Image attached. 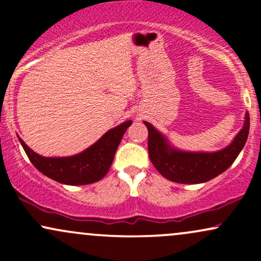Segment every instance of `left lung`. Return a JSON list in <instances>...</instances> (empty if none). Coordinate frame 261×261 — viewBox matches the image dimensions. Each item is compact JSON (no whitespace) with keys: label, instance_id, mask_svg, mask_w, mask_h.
Instances as JSON below:
<instances>
[{"label":"left lung","instance_id":"left-lung-1","mask_svg":"<svg viewBox=\"0 0 261 261\" xmlns=\"http://www.w3.org/2000/svg\"><path fill=\"white\" fill-rule=\"evenodd\" d=\"M148 128V155L154 168L164 178L182 184H199L215 178L232 166L244 147L249 134V114H245L244 126L228 147L214 153L176 151L151 124Z\"/></svg>","mask_w":261,"mask_h":261}]
</instances>
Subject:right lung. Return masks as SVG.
Listing matches in <instances>:
<instances>
[{"mask_svg":"<svg viewBox=\"0 0 261 261\" xmlns=\"http://www.w3.org/2000/svg\"><path fill=\"white\" fill-rule=\"evenodd\" d=\"M133 124L127 120L104 135L82 153L65 158H46L33 152L19 139L27 155L39 172L67 185H86L100 180L112 166L116 148L125 131Z\"/></svg>","mask_w":261,"mask_h":261,"instance_id":"obj_1","label":"right lung"}]
</instances>
